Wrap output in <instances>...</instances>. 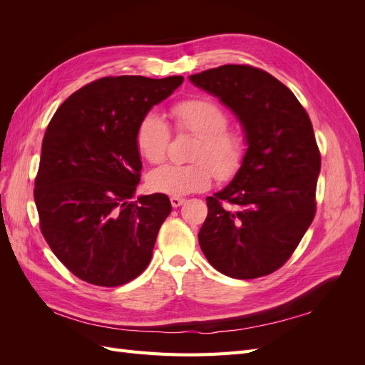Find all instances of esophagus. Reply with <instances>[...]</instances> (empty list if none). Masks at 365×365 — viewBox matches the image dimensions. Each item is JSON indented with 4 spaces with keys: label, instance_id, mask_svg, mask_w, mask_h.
Returning a JSON list of instances; mask_svg holds the SVG:
<instances>
[{
    "label": "esophagus",
    "instance_id": "esophagus-1",
    "mask_svg": "<svg viewBox=\"0 0 365 365\" xmlns=\"http://www.w3.org/2000/svg\"><path fill=\"white\" fill-rule=\"evenodd\" d=\"M185 202V200L184 197H178V196H172L170 197V204H172V207H180V205H182Z\"/></svg>",
    "mask_w": 365,
    "mask_h": 365
}]
</instances>
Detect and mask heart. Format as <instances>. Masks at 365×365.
I'll use <instances>...</instances> for the list:
<instances>
[{
    "label": "heart",
    "mask_w": 365,
    "mask_h": 365,
    "mask_svg": "<svg viewBox=\"0 0 365 365\" xmlns=\"http://www.w3.org/2000/svg\"><path fill=\"white\" fill-rule=\"evenodd\" d=\"M173 126L178 134L197 138L190 152V164H169L153 170L148 184L153 192L185 196L202 192L212 185L215 176L230 181L240 172L247 158V140L237 130L228 129L225 109L207 97H189L170 106ZM172 132L155 113L140 120L135 143L141 157L152 164L168 158Z\"/></svg>",
    "instance_id": "heart-1"
}]
</instances>
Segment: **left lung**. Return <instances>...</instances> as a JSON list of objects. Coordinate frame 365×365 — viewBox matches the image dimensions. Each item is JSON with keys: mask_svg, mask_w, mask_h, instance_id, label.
<instances>
[{"mask_svg": "<svg viewBox=\"0 0 365 365\" xmlns=\"http://www.w3.org/2000/svg\"><path fill=\"white\" fill-rule=\"evenodd\" d=\"M190 81L233 109L248 143L235 180L207 197L201 250L228 277H263L289 260L317 212L322 155L311 118L288 86L251 65H222Z\"/></svg>", "mask_w": 365, "mask_h": 365, "instance_id": "obj_1", "label": "left lung"}]
</instances>
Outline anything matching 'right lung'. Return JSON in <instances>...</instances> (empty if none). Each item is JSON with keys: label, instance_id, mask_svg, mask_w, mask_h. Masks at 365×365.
I'll use <instances>...</instances> for the list:
<instances>
[{"label": "right lung", "instance_id": "1", "mask_svg": "<svg viewBox=\"0 0 365 365\" xmlns=\"http://www.w3.org/2000/svg\"><path fill=\"white\" fill-rule=\"evenodd\" d=\"M182 81L102 77L73 93L48 123L33 190L39 228L86 283L113 288L148 268L172 205L163 193L132 201L141 176L135 132Z\"/></svg>", "mask_w": 365, "mask_h": 365}]
</instances>
